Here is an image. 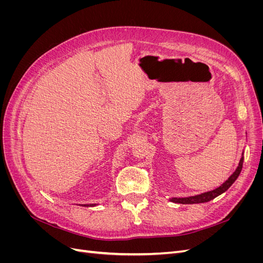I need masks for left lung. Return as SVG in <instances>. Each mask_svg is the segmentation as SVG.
I'll list each match as a JSON object with an SVG mask.
<instances>
[{"instance_id":"1","label":"left lung","mask_w":263,"mask_h":263,"mask_svg":"<svg viewBox=\"0 0 263 263\" xmlns=\"http://www.w3.org/2000/svg\"><path fill=\"white\" fill-rule=\"evenodd\" d=\"M242 163H243V153H242L240 161H239V163H238V166L236 168L235 172L224 183H222L219 187L215 189L213 191H209V192H204V193L193 195V196H189V197H172V198H170V201L173 203H178V204H198V203H206V202L212 201L213 198L217 197L218 195L226 192V191L230 186H232L233 183L237 180L238 176H239L241 172Z\"/></svg>"}]
</instances>
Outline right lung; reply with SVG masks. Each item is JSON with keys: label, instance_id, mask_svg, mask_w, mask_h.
<instances>
[{"label": "right lung", "instance_id": "right-lung-1", "mask_svg": "<svg viewBox=\"0 0 263 263\" xmlns=\"http://www.w3.org/2000/svg\"><path fill=\"white\" fill-rule=\"evenodd\" d=\"M81 206H84V208H92V206H97V204H80Z\"/></svg>", "mask_w": 263, "mask_h": 263}]
</instances>
